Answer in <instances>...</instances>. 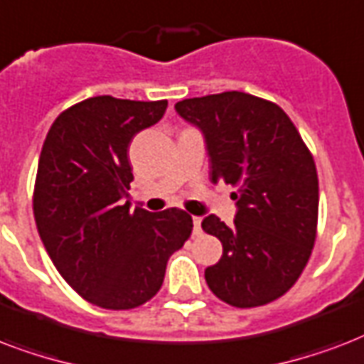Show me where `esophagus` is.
Instances as JSON below:
<instances>
[{
	"label": "esophagus",
	"mask_w": 364,
	"mask_h": 364,
	"mask_svg": "<svg viewBox=\"0 0 364 364\" xmlns=\"http://www.w3.org/2000/svg\"><path fill=\"white\" fill-rule=\"evenodd\" d=\"M199 233H201V218L193 216V235H199Z\"/></svg>",
	"instance_id": "obj_1"
}]
</instances>
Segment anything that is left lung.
I'll use <instances>...</instances> for the list:
<instances>
[{
    "mask_svg": "<svg viewBox=\"0 0 364 364\" xmlns=\"http://www.w3.org/2000/svg\"><path fill=\"white\" fill-rule=\"evenodd\" d=\"M205 134L210 180L233 186V226L210 214L201 222L220 239L222 258L205 281L222 302L258 308L277 300L308 264L319 214V178L311 151L275 102L228 91L176 106Z\"/></svg>",
    "mask_w": 364,
    "mask_h": 364,
    "instance_id": "1",
    "label": "left lung"
}]
</instances>
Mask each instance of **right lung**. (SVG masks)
<instances>
[{"instance_id": "obj_1", "label": "right lung", "mask_w": 364, "mask_h": 364, "mask_svg": "<svg viewBox=\"0 0 364 364\" xmlns=\"http://www.w3.org/2000/svg\"><path fill=\"white\" fill-rule=\"evenodd\" d=\"M165 109L167 100L87 98L56 117L41 148L33 186L39 237L64 281L98 308L151 300L171 255L191 235V216L180 208L157 214L125 203L131 140Z\"/></svg>"}]
</instances>
